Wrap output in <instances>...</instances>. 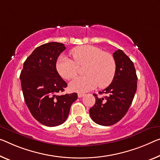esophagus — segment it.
Wrapping results in <instances>:
<instances>
[{
    "label": "esophagus",
    "instance_id": "34e87169",
    "mask_svg": "<svg viewBox=\"0 0 160 160\" xmlns=\"http://www.w3.org/2000/svg\"><path fill=\"white\" fill-rule=\"evenodd\" d=\"M84 95H85L84 94H81V93H78V98H82V97H83Z\"/></svg>",
    "mask_w": 160,
    "mask_h": 160
}]
</instances>
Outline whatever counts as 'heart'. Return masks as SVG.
I'll return each mask as SVG.
<instances>
[{
    "label": "heart",
    "instance_id": "1",
    "mask_svg": "<svg viewBox=\"0 0 160 160\" xmlns=\"http://www.w3.org/2000/svg\"><path fill=\"white\" fill-rule=\"evenodd\" d=\"M73 60L66 56L58 58L56 68L61 77L71 79L78 73V66L86 65L83 77H77L69 83L72 92H86L98 86L104 88L114 80L117 70L115 59L111 53L104 52L97 46L84 45L71 51Z\"/></svg>",
    "mask_w": 160,
    "mask_h": 160
}]
</instances>
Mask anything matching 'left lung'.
<instances>
[{"instance_id":"1","label":"left lung","mask_w":160,"mask_h":160,"mask_svg":"<svg viewBox=\"0 0 160 160\" xmlns=\"http://www.w3.org/2000/svg\"><path fill=\"white\" fill-rule=\"evenodd\" d=\"M117 64L114 80L96 98L95 104L89 109L92 119L102 126L116 124L127 114L134 97L137 87V77L134 63L124 51L117 50L113 53Z\"/></svg>"}]
</instances>
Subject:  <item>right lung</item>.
I'll list each match as a JSON object with an SVG mask.
<instances>
[{
	"label": "right lung",
	"instance_id": "right-lung-1",
	"mask_svg": "<svg viewBox=\"0 0 160 160\" xmlns=\"http://www.w3.org/2000/svg\"><path fill=\"white\" fill-rule=\"evenodd\" d=\"M64 44L50 42L36 48L23 63L20 75L22 92L32 116L47 127L64 122L71 106L77 99V93L58 95L67 87L60 77L56 63Z\"/></svg>",
	"mask_w": 160,
	"mask_h": 160
}]
</instances>
